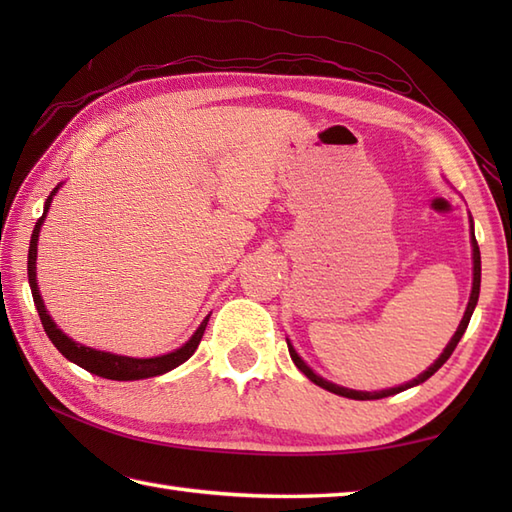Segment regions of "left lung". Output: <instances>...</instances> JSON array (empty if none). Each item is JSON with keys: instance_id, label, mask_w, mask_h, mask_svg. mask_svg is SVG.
<instances>
[{"instance_id": "obj_1", "label": "left lung", "mask_w": 512, "mask_h": 512, "mask_svg": "<svg viewBox=\"0 0 512 512\" xmlns=\"http://www.w3.org/2000/svg\"><path fill=\"white\" fill-rule=\"evenodd\" d=\"M471 246H473V288H471V297H469V306H466V310H464V317H462V321H460V325H458V330H455V334L451 336V341L447 343V347H444L442 350V354L438 356V361L433 363V365H429L427 369H424V372L418 376V378H413V380H409V383H405V385H398V387H389V389H383V391H356V389H347V387H341V385H334V383H330V380H325V378H321L319 374H314V369L312 367H308V363L303 361V358L297 354V350L295 347H292V343L288 341V352H290V358H292V363H295L303 374H306L314 385H319V387H323V389H328V391H332V394H336V396H345V398H352V400H378V398H387V396H394V394H400V391H405V389H409V387H416V385H420V383H424V380L427 378H431L433 374L438 372V369L449 361V356L453 354V350L455 347H458V343H460V339H462V334L466 332V328H469V321H471V317H473V310H475V306H477V299H480V284H482V259H480V246H477V242H475V231H473V217H471Z\"/></svg>"}]
</instances>
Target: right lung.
Masks as SVG:
<instances>
[{"instance_id": "add662e5", "label": "right lung", "mask_w": 512, "mask_h": 512, "mask_svg": "<svg viewBox=\"0 0 512 512\" xmlns=\"http://www.w3.org/2000/svg\"><path fill=\"white\" fill-rule=\"evenodd\" d=\"M59 187H61V184H57V187L52 189L46 204H43V215L39 217L37 224H35V231H32L30 248H28V284H30L32 299H35L39 319H41L43 330H46V334H48V339L54 343V347H57V350L65 358H68V361L76 363L83 369H88L90 374H96L101 378H110V380H140V378L160 376V374L171 372V369H176L184 361H189L193 352L198 350V345L202 341V334L206 330V323H209L211 314H209V317H204V321L200 323V328L191 334V339L184 343L182 347H178V350H173L169 354L154 356V358H134V356H121V354L94 350V347L72 341L68 334L57 328V323L52 321V317L46 310V303H43V299L39 295V286H37V244H39L41 224H43V220H46L52 198L57 195Z\"/></svg>"}]
</instances>
